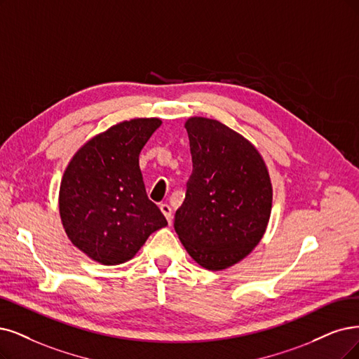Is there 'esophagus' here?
Wrapping results in <instances>:
<instances>
[{"label": "esophagus", "instance_id": "34e87169", "mask_svg": "<svg viewBox=\"0 0 359 359\" xmlns=\"http://www.w3.org/2000/svg\"><path fill=\"white\" fill-rule=\"evenodd\" d=\"M159 208H161V211H163V215L165 216L167 222H168V223H171V220H172V213H171V208H170V205L164 203V204H161V205H159Z\"/></svg>", "mask_w": 359, "mask_h": 359}]
</instances>
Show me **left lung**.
Returning <instances> with one entry per match:
<instances>
[{
    "mask_svg": "<svg viewBox=\"0 0 359 359\" xmlns=\"http://www.w3.org/2000/svg\"><path fill=\"white\" fill-rule=\"evenodd\" d=\"M184 128L192 175L175 229L198 264L222 271L243 260L266 231L271 177L255 146L216 119L192 116Z\"/></svg>",
    "mask_w": 359,
    "mask_h": 359,
    "instance_id": "obj_1",
    "label": "left lung"
}]
</instances>
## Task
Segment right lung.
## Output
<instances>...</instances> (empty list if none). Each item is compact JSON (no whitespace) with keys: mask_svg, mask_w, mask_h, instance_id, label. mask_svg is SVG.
<instances>
[{"mask_svg":"<svg viewBox=\"0 0 359 359\" xmlns=\"http://www.w3.org/2000/svg\"><path fill=\"white\" fill-rule=\"evenodd\" d=\"M158 118H136L90 139L66 167L59 211L75 247L102 264L135 257L148 236L164 228V215L146 195L139 154Z\"/></svg>","mask_w":359,"mask_h":359,"instance_id":"1","label":"right lung"}]
</instances>
